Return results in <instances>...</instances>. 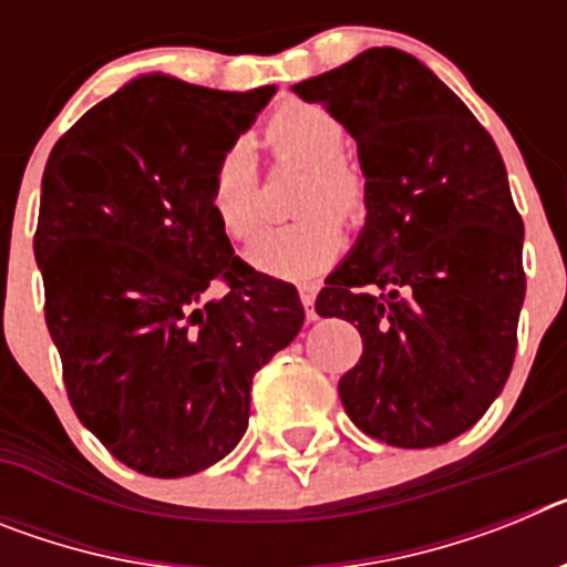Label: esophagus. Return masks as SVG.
Instances as JSON below:
<instances>
[{"instance_id":"34e87169","label":"esophagus","mask_w":567,"mask_h":567,"mask_svg":"<svg viewBox=\"0 0 567 567\" xmlns=\"http://www.w3.org/2000/svg\"><path fill=\"white\" fill-rule=\"evenodd\" d=\"M300 303H303V309H307V318L315 320L318 315H315V298H318V284H300Z\"/></svg>"}]
</instances>
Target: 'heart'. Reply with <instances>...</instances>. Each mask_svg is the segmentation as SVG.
<instances>
[{"mask_svg": "<svg viewBox=\"0 0 567 567\" xmlns=\"http://www.w3.org/2000/svg\"><path fill=\"white\" fill-rule=\"evenodd\" d=\"M278 158L309 167L298 198V221L264 229L247 247L249 267L284 280H309L338 258L343 224L365 213V182L352 164L340 158L346 130L329 110L292 102L272 113L264 127ZM209 209L229 238H247L258 227V167L252 144L235 142L218 158L209 178Z\"/></svg>", "mask_w": 567, "mask_h": 567, "instance_id": "1", "label": "heart"}]
</instances>
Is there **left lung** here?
Listing matches in <instances>:
<instances>
[{
    "mask_svg": "<svg viewBox=\"0 0 567 567\" xmlns=\"http://www.w3.org/2000/svg\"><path fill=\"white\" fill-rule=\"evenodd\" d=\"M358 142L365 227L315 309L358 323L340 378L360 432L432 449L468 432L503 392L525 300L523 218L497 144L432 70L363 50L295 84Z\"/></svg>",
    "mask_w": 567,
    "mask_h": 567,
    "instance_id": "8db88e82",
    "label": "left lung"
}]
</instances>
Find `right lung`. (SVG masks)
Listing matches in <instances>:
<instances>
[{"mask_svg": "<svg viewBox=\"0 0 567 567\" xmlns=\"http://www.w3.org/2000/svg\"><path fill=\"white\" fill-rule=\"evenodd\" d=\"M272 96L138 76L50 150L33 252L64 389L147 477L227 457L255 372L303 327L298 289L247 267L209 209L215 164Z\"/></svg>", "mask_w": 567, "mask_h": 567, "instance_id": "1", "label": "right lung"}]
</instances>
